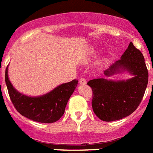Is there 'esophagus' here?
Listing matches in <instances>:
<instances>
[{
    "label": "esophagus",
    "mask_w": 153,
    "mask_h": 153,
    "mask_svg": "<svg viewBox=\"0 0 153 153\" xmlns=\"http://www.w3.org/2000/svg\"><path fill=\"white\" fill-rule=\"evenodd\" d=\"M79 83H80L81 85H85V83H86V80H85V79H84V78H81V79H79Z\"/></svg>",
    "instance_id": "obj_1"
}]
</instances>
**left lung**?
Here are the masks:
<instances>
[{
  "label": "left lung",
  "mask_w": 153,
  "mask_h": 153,
  "mask_svg": "<svg viewBox=\"0 0 153 153\" xmlns=\"http://www.w3.org/2000/svg\"><path fill=\"white\" fill-rule=\"evenodd\" d=\"M120 68H124L134 76L126 81L92 79L87 82L92 88V107L95 115L105 122L115 121L132 114L145 94L149 72L145 59L139 49L130 42L121 59L105 71L111 76Z\"/></svg>",
  "instance_id": "obj_1"
}]
</instances>
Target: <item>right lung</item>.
I'll list each match as a JSON object with an SVG mask.
<instances>
[{
	"mask_svg": "<svg viewBox=\"0 0 153 153\" xmlns=\"http://www.w3.org/2000/svg\"><path fill=\"white\" fill-rule=\"evenodd\" d=\"M5 82L12 105L19 113L33 121L53 123L64 115L66 105L79 81L57 86L50 93L38 97H30L21 94L13 88L8 77V68L5 70Z\"/></svg>",
	"mask_w": 153,
	"mask_h": 153,
	"instance_id": "right-lung-1",
	"label": "right lung"
}]
</instances>
